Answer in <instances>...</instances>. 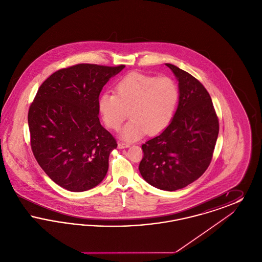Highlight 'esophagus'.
I'll use <instances>...</instances> for the list:
<instances>
[{"mask_svg": "<svg viewBox=\"0 0 262 262\" xmlns=\"http://www.w3.org/2000/svg\"><path fill=\"white\" fill-rule=\"evenodd\" d=\"M128 146H129L128 143H124V142H119V143H118V148H120V149L127 148Z\"/></svg>", "mask_w": 262, "mask_h": 262, "instance_id": "obj_1", "label": "esophagus"}]
</instances>
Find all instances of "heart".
I'll return each instance as SVG.
<instances>
[{"label":"heart","instance_id":"heart-1","mask_svg":"<svg viewBox=\"0 0 262 262\" xmlns=\"http://www.w3.org/2000/svg\"><path fill=\"white\" fill-rule=\"evenodd\" d=\"M115 90L116 94L100 96L98 107L105 125L113 130L120 128L128 112L130 121L122 129V138L134 141L145 133L155 136L171 123L179 102V88L171 77L130 73Z\"/></svg>","mask_w":262,"mask_h":262}]
</instances>
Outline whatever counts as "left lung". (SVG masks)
<instances>
[{"mask_svg": "<svg viewBox=\"0 0 262 262\" xmlns=\"http://www.w3.org/2000/svg\"><path fill=\"white\" fill-rule=\"evenodd\" d=\"M179 81V105L162 133L142 144V178L153 187L174 191L196 181L206 171L219 134L211 97L200 81L166 63Z\"/></svg>", "mask_w": 262, "mask_h": 262, "instance_id": "obj_1", "label": "left lung"}]
</instances>
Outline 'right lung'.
<instances>
[{
	"label": "right lung",
	"mask_w": 262,
	"mask_h": 262,
	"mask_svg": "<svg viewBox=\"0 0 262 262\" xmlns=\"http://www.w3.org/2000/svg\"><path fill=\"white\" fill-rule=\"evenodd\" d=\"M124 64L78 63L57 71L39 88L28 111L33 155L53 182L70 191L99 185L118 144L100 124L103 86Z\"/></svg>",
	"instance_id": "right-lung-1"
}]
</instances>
